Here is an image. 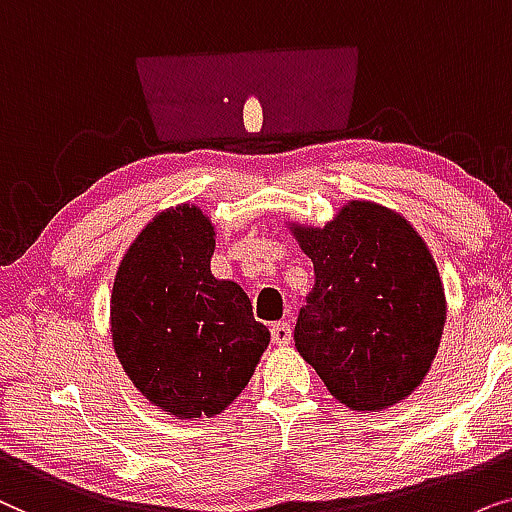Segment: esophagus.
<instances>
[{
	"mask_svg": "<svg viewBox=\"0 0 512 512\" xmlns=\"http://www.w3.org/2000/svg\"><path fill=\"white\" fill-rule=\"evenodd\" d=\"M292 339V327L290 323H274L271 325V342L278 346H288Z\"/></svg>",
	"mask_w": 512,
	"mask_h": 512,
	"instance_id": "34e87169",
	"label": "esophagus"
}]
</instances>
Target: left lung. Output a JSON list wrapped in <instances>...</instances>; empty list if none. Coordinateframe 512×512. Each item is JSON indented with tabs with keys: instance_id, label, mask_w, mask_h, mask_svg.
Here are the masks:
<instances>
[{
	"instance_id": "left-lung-1",
	"label": "left lung",
	"mask_w": 512,
	"mask_h": 512,
	"mask_svg": "<svg viewBox=\"0 0 512 512\" xmlns=\"http://www.w3.org/2000/svg\"><path fill=\"white\" fill-rule=\"evenodd\" d=\"M313 262L295 346L339 403L384 410L424 381L445 327V290L398 213L351 201L323 229L292 227Z\"/></svg>"
}]
</instances>
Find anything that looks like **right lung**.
<instances>
[{
  "mask_svg": "<svg viewBox=\"0 0 512 512\" xmlns=\"http://www.w3.org/2000/svg\"><path fill=\"white\" fill-rule=\"evenodd\" d=\"M213 236L196 206L166 210L135 238L114 278L119 363L149 403L180 419L220 414L269 346L241 285L210 274Z\"/></svg>",
  "mask_w": 512,
  "mask_h": 512,
  "instance_id": "add662e5",
  "label": "right lung"
}]
</instances>
